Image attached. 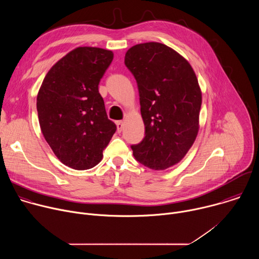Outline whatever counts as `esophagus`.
I'll return each instance as SVG.
<instances>
[{"mask_svg": "<svg viewBox=\"0 0 259 259\" xmlns=\"http://www.w3.org/2000/svg\"><path fill=\"white\" fill-rule=\"evenodd\" d=\"M116 125H117V131H118L119 133H121L122 130H123V126H124L123 122H122V121H118V122L116 123Z\"/></svg>", "mask_w": 259, "mask_h": 259, "instance_id": "esophagus-1", "label": "esophagus"}]
</instances>
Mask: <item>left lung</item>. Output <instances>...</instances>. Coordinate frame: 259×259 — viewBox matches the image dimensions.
<instances>
[{"instance_id": "obj_1", "label": "left lung", "mask_w": 259, "mask_h": 259, "mask_svg": "<svg viewBox=\"0 0 259 259\" xmlns=\"http://www.w3.org/2000/svg\"><path fill=\"white\" fill-rule=\"evenodd\" d=\"M125 64L137 82L145 128L142 141L131 145L133 156L151 169L172 167L199 132L202 92L196 73L186 58L157 42L131 47Z\"/></svg>"}]
</instances>
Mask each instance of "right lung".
<instances>
[{"mask_svg":"<svg viewBox=\"0 0 259 259\" xmlns=\"http://www.w3.org/2000/svg\"><path fill=\"white\" fill-rule=\"evenodd\" d=\"M113 58L102 48L73 49L50 68L36 96L42 133L58 160L72 169L96 166L117 130L98 91Z\"/></svg>","mask_w":259,"mask_h":259,"instance_id":"add662e5","label":"right lung"}]
</instances>
